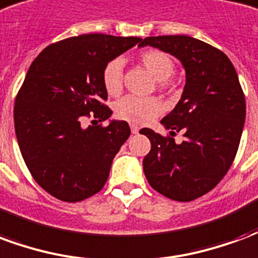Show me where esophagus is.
I'll list each match as a JSON object with an SVG mask.
<instances>
[{
  "label": "esophagus",
  "mask_w": 258,
  "mask_h": 258,
  "mask_svg": "<svg viewBox=\"0 0 258 258\" xmlns=\"http://www.w3.org/2000/svg\"><path fill=\"white\" fill-rule=\"evenodd\" d=\"M138 131H140V127H138V125H134V124H131V133H133V134H138Z\"/></svg>",
  "instance_id": "34e87169"
}]
</instances>
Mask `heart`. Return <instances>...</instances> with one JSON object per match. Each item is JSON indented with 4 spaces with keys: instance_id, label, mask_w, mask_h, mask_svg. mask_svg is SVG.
Listing matches in <instances>:
<instances>
[{
    "instance_id": "b5f03b06",
    "label": "heart",
    "mask_w": 258,
    "mask_h": 258,
    "mask_svg": "<svg viewBox=\"0 0 258 258\" xmlns=\"http://www.w3.org/2000/svg\"><path fill=\"white\" fill-rule=\"evenodd\" d=\"M140 62L149 73L159 80V88L168 90L171 88L175 63L168 53L159 49H146L141 52ZM102 84L109 95L116 96L123 88V62L120 59H112L105 64L102 70ZM164 106L160 99L152 98H140V96L127 95L116 102L114 116L118 120H123L134 125H144L151 123L153 118L160 116Z\"/></svg>"
}]
</instances>
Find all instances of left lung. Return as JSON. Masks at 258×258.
Listing matches in <instances>:
<instances>
[{
	"mask_svg": "<svg viewBox=\"0 0 258 258\" xmlns=\"http://www.w3.org/2000/svg\"><path fill=\"white\" fill-rule=\"evenodd\" d=\"M159 48L178 58L186 84L174 110L162 120L170 135L142 128L151 141L144 173L168 199L190 202L210 192L232 166L246 117L238 74L225 53L188 36L146 37L140 47ZM184 141L175 144L177 132Z\"/></svg>",
	"mask_w": 258,
	"mask_h": 258,
	"instance_id": "left-lung-1",
	"label": "left lung"
}]
</instances>
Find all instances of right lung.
I'll return each mask as SVG.
<instances>
[{
    "label": "right lung",
    "instance_id": "obj_1",
    "mask_svg": "<svg viewBox=\"0 0 258 258\" xmlns=\"http://www.w3.org/2000/svg\"><path fill=\"white\" fill-rule=\"evenodd\" d=\"M142 38L81 34L42 49L16 95L15 131L36 182L69 203L88 199L106 184L116 153L131 134L112 116L102 70ZM92 117L93 125L82 127Z\"/></svg>",
    "mask_w": 258,
    "mask_h": 258
}]
</instances>
